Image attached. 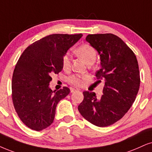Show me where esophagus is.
Here are the masks:
<instances>
[{"label":"esophagus","instance_id":"esophagus-1","mask_svg":"<svg viewBox=\"0 0 152 152\" xmlns=\"http://www.w3.org/2000/svg\"><path fill=\"white\" fill-rule=\"evenodd\" d=\"M76 91H79V90L75 89V88H72V89H71V93H74V92H76Z\"/></svg>","mask_w":152,"mask_h":152}]
</instances>
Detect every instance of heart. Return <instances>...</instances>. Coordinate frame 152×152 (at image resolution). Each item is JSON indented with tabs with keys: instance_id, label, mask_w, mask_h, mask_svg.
I'll return each instance as SVG.
<instances>
[{
	"instance_id": "obj_1",
	"label": "heart",
	"mask_w": 152,
	"mask_h": 152,
	"mask_svg": "<svg viewBox=\"0 0 152 152\" xmlns=\"http://www.w3.org/2000/svg\"><path fill=\"white\" fill-rule=\"evenodd\" d=\"M76 54L85 61L86 64L94 63L97 58V53L95 49L89 44H83L79 46L76 50ZM71 57L69 53H66L62 57V66L64 69H67L70 67ZM88 76L86 75H72L69 78V82L71 84L80 86L83 84L85 80L87 79Z\"/></svg>"
}]
</instances>
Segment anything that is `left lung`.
Listing matches in <instances>:
<instances>
[{
    "instance_id": "left-lung-1",
    "label": "left lung",
    "mask_w": 152,
    "mask_h": 152,
    "mask_svg": "<svg viewBox=\"0 0 152 152\" xmlns=\"http://www.w3.org/2000/svg\"><path fill=\"white\" fill-rule=\"evenodd\" d=\"M86 41L98 52L101 69L96 72L104 78L103 95L84 91L78 105L80 114L98 127H106L120 120L135 102L140 88L139 66L135 53L120 38L112 34H89Z\"/></svg>"
}]
</instances>
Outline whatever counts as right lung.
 Instances as JSON below:
<instances>
[{"mask_svg": "<svg viewBox=\"0 0 152 152\" xmlns=\"http://www.w3.org/2000/svg\"><path fill=\"white\" fill-rule=\"evenodd\" d=\"M83 34H52L28 46L14 69L12 97L21 121L41 131L53 124L57 104L70 93L67 87L53 91L51 75L62 70V57Z\"/></svg>", "mask_w": 152, "mask_h": 152, "instance_id": "add662e5", "label": "right lung"}]
</instances>
